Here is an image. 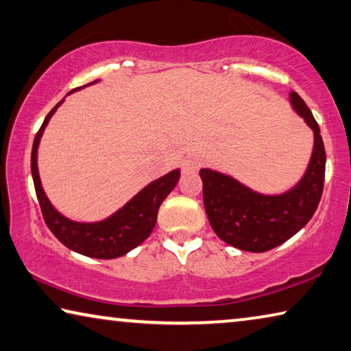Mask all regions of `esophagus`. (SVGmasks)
<instances>
[{
	"label": "esophagus",
	"instance_id": "obj_1",
	"mask_svg": "<svg viewBox=\"0 0 351 351\" xmlns=\"http://www.w3.org/2000/svg\"><path fill=\"white\" fill-rule=\"evenodd\" d=\"M199 166H201V163H199V160L196 157H188L183 160L182 169L185 172H191V171H196Z\"/></svg>",
	"mask_w": 351,
	"mask_h": 351
}]
</instances>
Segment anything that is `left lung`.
Returning a JSON list of instances; mask_svg holds the SVG:
<instances>
[{
  "mask_svg": "<svg viewBox=\"0 0 351 351\" xmlns=\"http://www.w3.org/2000/svg\"><path fill=\"white\" fill-rule=\"evenodd\" d=\"M290 99L315 136L309 168L293 190L281 196H263L219 172H199L210 226L221 240L239 250L265 252L282 245L309 223L319 207L325 183V145L309 106L296 93Z\"/></svg>",
  "mask_w": 351,
  "mask_h": 351,
  "instance_id": "8db88e82",
  "label": "left lung"
}]
</instances>
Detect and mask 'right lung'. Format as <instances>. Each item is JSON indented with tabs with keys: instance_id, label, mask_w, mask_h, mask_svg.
<instances>
[{
	"instance_id": "add662e5",
	"label": "right lung",
	"mask_w": 351,
	"mask_h": 351,
	"mask_svg": "<svg viewBox=\"0 0 351 351\" xmlns=\"http://www.w3.org/2000/svg\"><path fill=\"white\" fill-rule=\"evenodd\" d=\"M58 105L48 112L39 132L36 133L31 152L32 180H34L37 201H39L45 224L64 246L80 252V254L95 258H114L127 254L133 247L141 245L154 230L161 202L174 190L180 177V171H171L169 174L154 180L111 218L93 224L69 221L62 215H59L48 202L45 193L42 190L39 172H37V147H39L40 136L44 133L47 122L50 121Z\"/></svg>"
}]
</instances>
